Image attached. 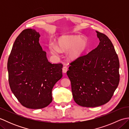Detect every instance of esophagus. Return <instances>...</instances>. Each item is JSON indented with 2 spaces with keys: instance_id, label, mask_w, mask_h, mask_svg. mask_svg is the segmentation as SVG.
I'll return each mask as SVG.
<instances>
[{
  "instance_id": "obj_1",
  "label": "esophagus",
  "mask_w": 129,
  "mask_h": 129,
  "mask_svg": "<svg viewBox=\"0 0 129 129\" xmlns=\"http://www.w3.org/2000/svg\"><path fill=\"white\" fill-rule=\"evenodd\" d=\"M68 71V68L67 67H64L62 68V72L63 73H66Z\"/></svg>"
}]
</instances>
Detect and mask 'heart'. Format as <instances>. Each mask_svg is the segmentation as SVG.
Listing matches in <instances>:
<instances>
[{"label":"heart","mask_w":129,"mask_h":129,"mask_svg":"<svg viewBox=\"0 0 129 129\" xmlns=\"http://www.w3.org/2000/svg\"><path fill=\"white\" fill-rule=\"evenodd\" d=\"M88 42L78 35H65L57 40V45L50 43L49 49L52 54H57L60 50L67 52V56L70 60H75L82 56L86 50Z\"/></svg>","instance_id":"obj_1"}]
</instances>
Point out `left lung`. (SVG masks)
<instances>
[{
    "label": "left lung",
    "instance_id": "left-lung-1",
    "mask_svg": "<svg viewBox=\"0 0 129 129\" xmlns=\"http://www.w3.org/2000/svg\"><path fill=\"white\" fill-rule=\"evenodd\" d=\"M99 44L70 63L67 72L73 99L79 105L93 108L107 103L120 81L119 60L109 38L97 31Z\"/></svg>",
    "mask_w": 129,
    "mask_h": 129
}]
</instances>
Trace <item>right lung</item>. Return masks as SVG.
<instances>
[{
  "mask_svg": "<svg viewBox=\"0 0 129 129\" xmlns=\"http://www.w3.org/2000/svg\"><path fill=\"white\" fill-rule=\"evenodd\" d=\"M35 30L25 29L16 38L8 58L10 89L23 106L42 109L50 104L52 89L62 78V64H51Z\"/></svg>",
  "mask_w": 129,
  "mask_h": 129,
  "instance_id": "obj_1",
  "label": "right lung"
}]
</instances>
